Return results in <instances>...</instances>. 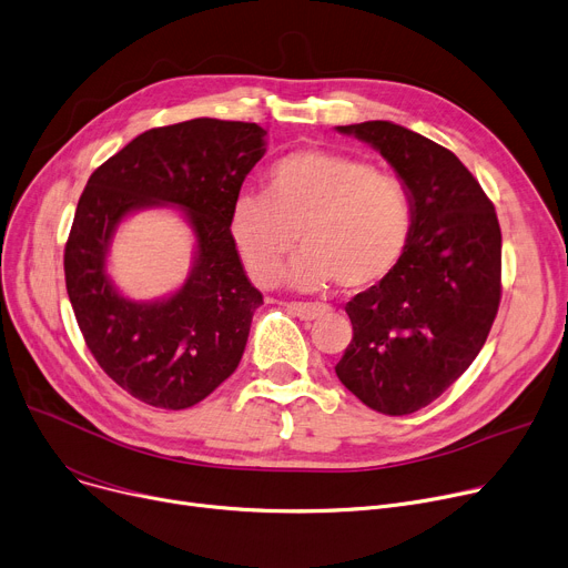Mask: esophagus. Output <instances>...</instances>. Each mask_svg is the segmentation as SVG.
Here are the masks:
<instances>
[{"instance_id": "34e87169", "label": "esophagus", "mask_w": 568, "mask_h": 568, "mask_svg": "<svg viewBox=\"0 0 568 568\" xmlns=\"http://www.w3.org/2000/svg\"><path fill=\"white\" fill-rule=\"evenodd\" d=\"M286 307L303 321H314V318H321L329 312L327 305H314V303H288Z\"/></svg>"}]
</instances>
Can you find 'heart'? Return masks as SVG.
Here are the masks:
<instances>
[{"instance_id":"1","label":"heart","mask_w":568,"mask_h":568,"mask_svg":"<svg viewBox=\"0 0 568 568\" xmlns=\"http://www.w3.org/2000/svg\"><path fill=\"white\" fill-rule=\"evenodd\" d=\"M229 231L250 277L273 286L300 241L291 282L321 288L329 280L355 293L383 282L404 258L413 202L402 179L366 160L303 149L280 158L263 192H241Z\"/></svg>"}]
</instances>
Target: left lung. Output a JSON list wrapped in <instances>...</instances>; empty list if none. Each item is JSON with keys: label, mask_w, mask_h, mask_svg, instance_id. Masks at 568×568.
<instances>
[{"label": "left lung", "mask_w": 568, "mask_h": 568, "mask_svg": "<svg viewBox=\"0 0 568 568\" xmlns=\"http://www.w3.org/2000/svg\"><path fill=\"white\" fill-rule=\"evenodd\" d=\"M394 166L413 202L404 258L346 303L339 381L383 415L428 406L475 362L503 295V233L479 181L449 149L392 121L337 125Z\"/></svg>", "instance_id": "1"}]
</instances>
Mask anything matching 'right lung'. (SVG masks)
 Returning <instances> with one entry per match:
<instances>
[{"label":"right lung","instance_id":"1","mask_svg":"<svg viewBox=\"0 0 568 568\" xmlns=\"http://www.w3.org/2000/svg\"><path fill=\"white\" fill-rule=\"evenodd\" d=\"M265 130L192 119L142 132L91 174L63 250L65 291L95 362L140 402L183 410L224 383L243 357L263 295L229 231L231 206L265 153ZM151 205L186 211L193 271L170 298L135 304L104 273L120 220Z\"/></svg>","mask_w":568,"mask_h":568}]
</instances>
